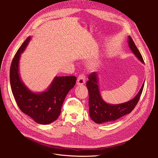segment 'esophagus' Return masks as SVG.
<instances>
[{
	"label": "esophagus",
	"instance_id": "esophagus-1",
	"mask_svg": "<svg viewBox=\"0 0 158 158\" xmlns=\"http://www.w3.org/2000/svg\"><path fill=\"white\" fill-rule=\"evenodd\" d=\"M85 82V77L84 75H80L77 80V85H82L84 84Z\"/></svg>",
	"mask_w": 158,
	"mask_h": 158
}]
</instances>
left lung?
I'll use <instances>...</instances> for the list:
<instances>
[{"instance_id": "obj_1", "label": "left lung", "mask_w": 158, "mask_h": 158, "mask_svg": "<svg viewBox=\"0 0 158 158\" xmlns=\"http://www.w3.org/2000/svg\"><path fill=\"white\" fill-rule=\"evenodd\" d=\"M127 42L129 48L134 56L144 63L140 52L129 35ZM88 79L86 86L89 92V112L91 119L98 124L114 121L129 114L137 105L144 85V82L138 93L131 100L121 104H110L105 102L101 97L99 88L98 74L96 72L92 73L89 76Z\"/></svg>"}]
</instances>
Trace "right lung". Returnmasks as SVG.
<instances>
[{
  "label": "right lung",
  "instance_id": "1",
  "mask_svg": "<svg viewBox=\"0 0 158 158\" xmlns=\"http://www.w3.org/2000/svg\"><path fill=\"white\" fill-rule=\"evenodd\" d=\"M29 36L21 45L10 65V82L12 92L20 109L40 124L46 125L55 121L60 114L65 96L76 84L75 76H56L50 85L40 93L32 91L21 79L19 60L29 44Z\"/></svg>",
  "mask_w": 158,
  "mask_h": 158
}]
</instances>
